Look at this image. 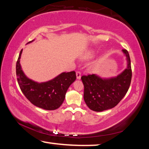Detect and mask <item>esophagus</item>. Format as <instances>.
<instances>
[{
    "instance_id": "1",
    "label": "esophagus",
    "mask_w": 149,
    "mask_h": 149,
    "mask_svg": "<svg viewBox=\"0 0 149 149\" xmlns=\"http://www.w3.org/2000/svg\"><path fill=\"white\" fill-rule=\"evenodd\" d=\"M76 77H77V79H81V72L77 71L76 72Z\"/></svg>"
}]
</instances>
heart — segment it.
<instances>
[{"label":"heart","mask_w":149,"mask_h":149,"mask_svg":"<svg viewBox=\"0 0 149 149\" xmlns=\"http://www.w3.org/2000/svg\"><path fill=\"white\" fill-rule=\"evenodd\" d=\"M92 56H93V54L90 53V54H89L88 55H87L86 58H91V57H92Z\"/></svg>","instance_id":"heart-1"}]
</instances>
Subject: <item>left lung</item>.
Masks as SVG:
<instances>
[{
  "instance_id": "left-lung-1",
  "label": "left lung",
  "mask_w": 149,
  "mask_h": 149,
  "mask_svg": "<svg viewBox=\"0 0 149 149\" xmlns=\"http://www.w3.org/2000/svg\"><path fill=\"white\" fill-rule=\"evenodd\" d=\"M122 51L127 57V67L117 77L102 79L95 74L83 75L84 100L91 110L101 112L116 107L127 93L132 77L131 60L128 51Z\"/></svg>"
}]
</instances>
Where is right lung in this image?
I'll list each match as a JSON object with an SVG mask.
<instances>
[{
    "instance_id": "1",
    "label": "right lung",
    "mask_w": 149,
    "mask_h": 149,
    "mask_svg": "<svg viewBox=\"0 0 149 149\" xmlns=\"http://www.w3.org/2000/svg\"><path fill=\"white\" fill-rule=\"evenodd\" d=\"M20 51L16 62V76L22 92L36 107L47 110L58 108L64 102L68 89L76 79L74 71L63 72L49 81L37 83L27 78L21 68Z\"/></svg>"
}]
</instances>
